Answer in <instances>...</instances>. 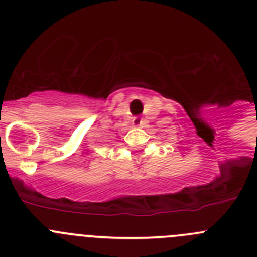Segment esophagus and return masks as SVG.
Returning a JSON list of instances; mask_svg holds the SVG:
<instances>
[{
  "label": "esophagus",
  "mask_w": 257,
  "mask_h": 257,
  "mask_svg": "<svg viewBox=\"0 0 257 257\" xmlns=\"http://www.w3.org/2000/svg\"><path fill=\"white\" fill-rule=\"evenodd\" d=\"M132 123H133L134 126H141V125H142L143 120H142V119H141L140 116H136V117H133V120H132Z\"/></svg>",
  "instance_id": "esophagus-1"
}]
</instances>
